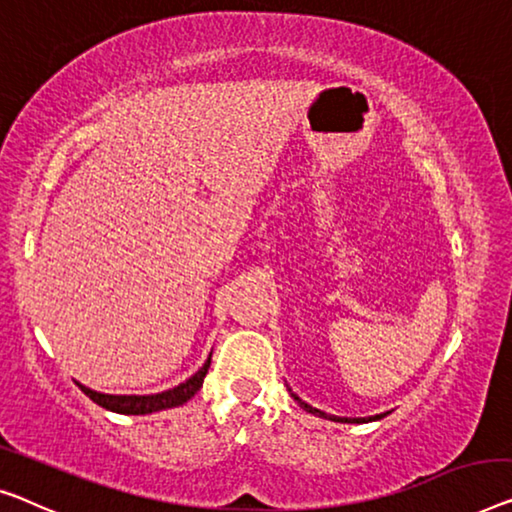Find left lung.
Segmentation results:
<instances>
[{
  "label": "left lung",
  "instance_id": "1",
  "mask_svg": "<svg viewBox=\"0 0 512 512\" xmlns=\"http://www.w3.org/2000/svg\"><path fill=\"white\" fill-rule=\"evenodd\" d=\"M289 393H292V388H287ZM292 398L301 404V407L308 411V414H315V416H319V418H326V421H335V423H370V421H379V418H384L386 414H377V416H368V418H342V416H331V414H326V411H322V409H315V407H310L308 402H303L299 395L296 393H292Z\"/></svg>",
  "mask_w": 512,
  "mask_h": 512
}]
</instances>
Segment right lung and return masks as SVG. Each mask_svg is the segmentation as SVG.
I'll use <instances>...</instances> for the list:
<instances>
[{
  "mask_svg": "<svg viewBox=\"0 0 512 512\" xmlns=\"http://www.w3.org/2000/svg\"><path fill=\"white\" fill-rule=\"evenodd\" d=\"M209 365H211V354L193 377H188L183 384L170 388V391L154 393V395H110V393L91 391L89 386H82V384L78 386L82 388V393H85L87 398H91L98 404V407L114 411V414L144 416V414H156V411L174 409V407H181V404H186L202 388L204 377H207L209 372Z\"/></svg>",
  "mask_w": 512,
  "mask_h": 512,
  "instance_id": "right-lung-1",
  "label": "right lung"
}]
</instances>
